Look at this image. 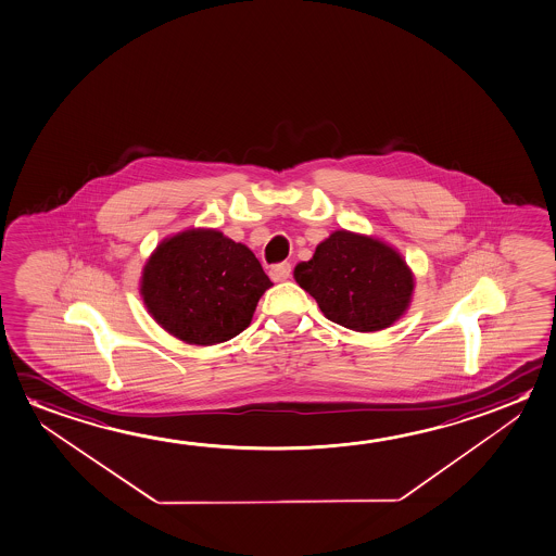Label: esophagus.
Masks as SVG:
<instances>
[{
	"instance_id": "esophagus-1",
	"label": "esophagus",
	"mask_w": 556,
	"mask_h": 556,
	"mask_svg": "<svg viewBox=\"0 0 556 556\" xmlns=\"http://www.w3.org/2000/svg\"><path fill=\"white\" fill-rule=\"evenodd\" d=\"M291 274V265L290 263H278V265H274L270 268V278H273L274 282H282V280H288Z\"/></svg>"
}]
</instances>
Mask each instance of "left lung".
<instances>
[{"instance_id": "left-lung-1", "label": "left lung", "mask_w": 556, "mask_h": 556, "mask_svg": "<svg viewBox=\"0 0 556 556\" xmlns=\"http://www.w3.org/2000/svg\"><path fill=\"white\" fill-rule=\"evenodd\" d=\"M293 276L328 320L357 332L390 327L414 291V276L394 249L345 229L323 241Z\"/></svg>"}]
</instances>
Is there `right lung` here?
I'll return each mask as SVG.
<instances>
[{
    "instance_id": "right-lung-1",
    "label": "right lung",
    "mask_w": 556,
    "mask_h": 556,
    "mask_svg": "<svg viewBox=\"0 0 556 556\" xmlns=\"http://www.w3.org/2000/svg\"><path fill=\"white\" fill-rule=\"evenodd\" d=\"M273 282L251 249L216 229H189L160 243L141 293L160 327L187 344L226 342L249 327Z\"/></svg>"
}]
</instances>
